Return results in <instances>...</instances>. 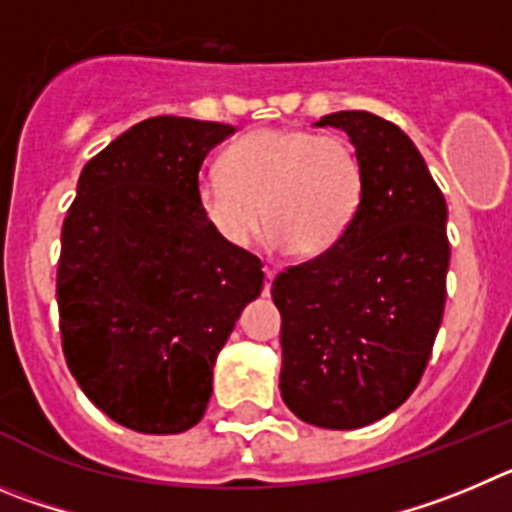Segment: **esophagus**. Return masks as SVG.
<instances>
[{
  "instance_id": "obj_1",
  "label": "esophagus",
  "mask_w": 512,
  "mask_h": 512,
  "mask_svg": "<svg viewBox=\"0 0 512 512\" xmlns=\"http://www.w3.org/2000/svg\"><path fill=\"white\" fill-rule=\"evenodd\" d=\"M262 273H265V296H270V288H273V278H275V273H278V270H275L273 265H265V267H262Z\"/></svg>"
}]
</instances>
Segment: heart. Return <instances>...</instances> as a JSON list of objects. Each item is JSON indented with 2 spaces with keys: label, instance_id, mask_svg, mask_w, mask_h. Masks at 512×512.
Instances as JSON below:
<instances>
[{
  "label": "heart",
  "instance_id": "obj_1",
  "mask_svg": "<svg viewBox=\"0 0 512 512\" xmlns=\"http://www.w3.org/2000/svg\"><path fill=\"white\" fill-rule=\"evenodd\" d=\"M219 168L201 178L196 201L232 247L250 245L267 219L273 250L326 255L347 237L365 201V165L339 135L265 127L232 142Z\"/></svg>",
  "mask_w": 512,
  "mask_h": 512
}]
</instances>
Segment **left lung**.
Instances as JSON below:
<instances>
[{"instance_id": "left-lung-1", "label": "left lung", "mask_w": 512, "mask_h": 512, "mask_svg": "<svg viewBox=\"0 0 512 512\" xmlns=\"http://www.w3.org/2000/svg\"><path fill=\"white\" fill-rule=\"evenodd\" d=\"M365 165V201L347 237L273 280L283 316L280 395L301 421L362 428L416 390L446 301V201L398 124L326 114Z\"/></svg>"}]
</instances>
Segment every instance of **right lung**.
<instances>
[{
	"label": "right lung",
	"mask_w": 512,
	"mask_h": 512,
	"mask_svg": "<svg viewBox=\"0 0 512 512\" xmlns=\"http://www.w3.org/2000/svg\"><path fill=\"white\" fill-rule=\"evenodd\" d=\"M232 124L153 117L81 170L61 232L58 313L86 398L140 434L201 421L219 349L262 290V262L201 216L199 170Z\"/></svg>",
	"instance_id": "add662e5"
}]
</instances>
